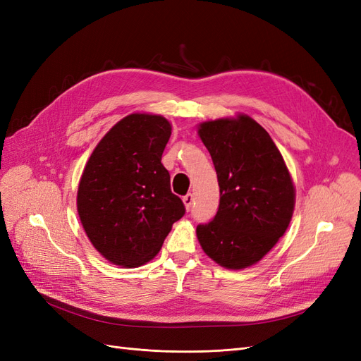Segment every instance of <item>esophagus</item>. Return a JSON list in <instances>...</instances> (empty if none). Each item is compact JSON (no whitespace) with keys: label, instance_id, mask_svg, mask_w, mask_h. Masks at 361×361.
Instances as JSON below:
<instances>
[{"label":"esophagus","instance_id":"1","mask_svg":"<svg viewBox=\"0 0 361 361\" xmlns=\"http://www.w3.org/2000/svg\"><path fill=\"white\" fill-rule=\"evenodd\" d=\"M182 200L185 203V207H187V211H190L191 206H192V202H194V195L191 192H188L187 195H183Z\"/></svg>","mask_w":361,"mask_h":361}]
</instances>
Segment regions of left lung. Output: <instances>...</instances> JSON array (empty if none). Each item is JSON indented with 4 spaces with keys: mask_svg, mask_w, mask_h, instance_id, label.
I'll return each instance as SVG.
<instances>
[{
    "mask_svg": "<svg viewBox=\"0 0 361 361\" xmlns=\"http://www.w3.org/2000/svg\"><path fill=\"white\" fill-rule=\"evenodd\" d=\"M199 134L220 185V204L197 226L204 253L224 268L256 264L289 226L295 190L280 150L248 116L204 122Z\"/></svg>",
    "mask_w": 361,
    "mask_h": 361,
    "instance_id": "1",
    "label": "left lung"
}]
</instances>
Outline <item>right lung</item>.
<instances>
[{"label": "right lung", "mask_w": 361, "mask_h": 361, "mask_svg": "<svg viewBox=\"0 0 361 361\" xmlns=\"http://www.w3.org/2000/svg\"><path fill=\"white\" fill-rule=\"evenodd\" d=\"M170 135L164 117L130 114L108 130L87 161L78 214L94 248L116 265L146 264L185 215L161 162Z\"/></svg>", "instance_id": "obj_1"}]
</instances>
